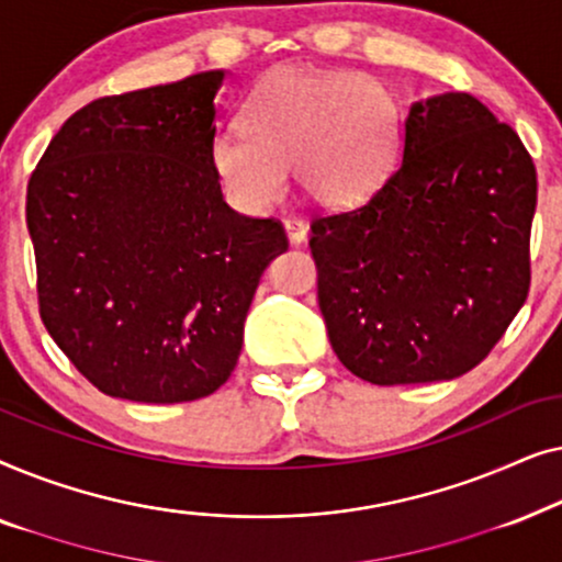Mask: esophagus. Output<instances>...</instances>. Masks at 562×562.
<instances>
[{"instance_id":"34e87169","label":"esophagus","mask_w":562,"mask_h":562,"mask_svg":"<svg viewBox=\"0 0 562 562\" xmlns=\"http://www.w3.org/2000/svg\"><path fill=\"white\" fill-rule=\"evenodd\" d=\"M283 229H286L289 240L294 243V245H302L306 240V233H310L306 222L299 220V217H286V220H283Z\"/></svg>"}]
</instances>
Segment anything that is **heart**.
<instances>
[{
    "label": "heart",
    "instance_id": "b5f03b06",
    "mask_svg": "<svg viewBox=\"0 0 562 562\" xmlns=\"http://www.w3.org/2000/svg\"><path fill=\"white\" fill-rule=\"evenodd\" d=\"M240 130L217 135L210 148L212 171L240 210L279 202L286 171L312 204L348 210L394 171L402 112L368 74L283 66L250 91Z\"/></svg>",
    "mask_w": 562,
    "mask_h": 562
}]
</instances>
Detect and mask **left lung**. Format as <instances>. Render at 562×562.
<instances>
[{"instance_id":"left-lung-1","label":"left lung","mask_w":562,"mask_h":562,"mask_svg":"<svg viewBox=\"0 0 562 562\" xmlns=\"http://www.w3.org/2000/svg\"><path fill=\"white\" fill-rule=\"evenodd\" d=\"M537 171L471 94L414 102L368 202L314 214L317 299L340 363L375 386L458 379L527 302Z\"/></svg>"}]
</instances>
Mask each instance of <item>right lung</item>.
I'll return each mask as SVG.
<instances>
[{"label": "right lung", "mask_w": 562, "mask_h": 562, "mask_svg": "<svg viewBox=\"0 0 562 562\" xmlns=\"http://www.w3.org/2000/svg\"><path fill=\"white\" fill-rule=\"evenodd\" d=\"M222 76L94 99L30 176L41 319L106 396L214 394L240 358L260 273L289 248L279 220L222 199L210 160Z\"/></svg>", "instance_id": "add662e5"}]
</instances>
